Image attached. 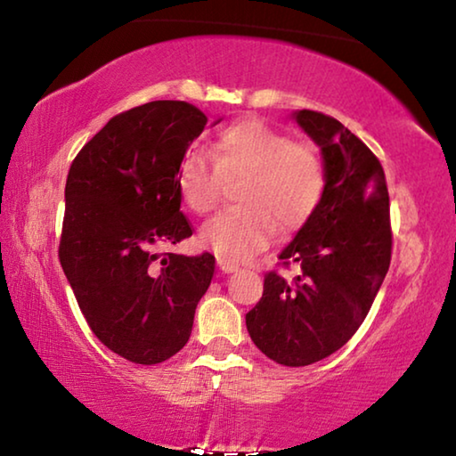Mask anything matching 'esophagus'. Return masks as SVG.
I'll return each instance as SVG.
<instances>
[{
	"label": "esophagus",
	"instance_id": "esophagus-1",
	"mask_svg": "<svg viewBox=\"0 0 456 456\" xmlns=\"http://www.w3.org/2000/svg\"><path fill=\"white\" fill-rule=\"evenodd\" d=\"M217 265L223 273H233L239 269V265L235 264V261H229L225 257H217Z\"/></svg>",
	"mask_w": 456,
	"mask_h": 456
}]
</instances>
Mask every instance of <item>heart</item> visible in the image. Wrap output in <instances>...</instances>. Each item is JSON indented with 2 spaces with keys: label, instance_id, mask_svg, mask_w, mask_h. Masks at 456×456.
<instances>
[{
  "label": "heart",
  "instance_id": "obj_1",
  "mask_svg": "<svg viewBox=\"0 0 456 456\" xmlns=\"http://www.w3.org/2000/svg\"><path fill=\"white\" fill-rule=\"evenodd\" d=\"M241 205L215 215L200 243L229 261L249 259L272 241L275 227L291 233L312 217L326 187L320 152L259 118H241L219 130L211 146L189 152L179 168V191L189 209L209 213L227 181Z\"/></svg>",
  "mask_w": 456,
  "mask_h": 456
}]
</instances>
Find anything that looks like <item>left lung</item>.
<instances>
[{
  "label": "left lung",
  "instance_id": "left-lung-1",
  "mask_svg": "<svg viewBox=\"0 0 456 456\" xmlns=\"http://www.w3.org/2000/svg\"><path fill=\"white\" fill-rule=\"evenodd\" d=\"M320 144L326 187L312 217L265 273L264 296L245 315L253 344L283 366L328 358L356 334L392 257L390 199L380 160L342 122L315 110L293 114Z\"/></svg>",
  "mask_w": 456,
  "mask_h": 456
}]
</instances>
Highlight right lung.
<instances>
[{
  "label": "right lung",
  "mask_w": 456,
  "mask_h": 456,
  "mask_svg": "<svg viewBox=\"0 0 456 456\" xmlns=\"http://www.w3.org/2000/svg\"><path fill=\"white\" fill-rule=\"evenodd\" d=\"M207 117L154 100L112 117L82 146L66 179L58 257L90 330L134 364H159L189 342L215 257L165 253L192 235L179 168Z\"/></svg>",
  "instance_id": "add662e5"
}]
</instances>
